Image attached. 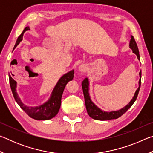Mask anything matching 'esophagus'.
I'll return each mask as SVG.
<instances>
[{
    "mask_svg": "<svg viewBox=\"0 0 153 153\" xmlns=\"http://www.w3.org/2000/svg\"><path fill=\"white\" fill-rule=\"evenodd\" d=\"M78 69H79V71L84 72L86 70V65L82 64V65H79Z\"/></svg>",
    "mask_w": 153,
    "mask_h": 153,
    "instance_id": "1",
    "label": "esophagus"
}]
</instances>
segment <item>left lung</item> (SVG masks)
<instances>
[{"instance_id":"1","label":"left lung","mask_w":153,"mask_h":153,"mask_svg":"<svg viewBox=\"0 0 153 153\" xmlns=\"http://www.w3.org/2000/svg\"><path fill=\"white\" fill-rule=\"evenodd\" d=\"M129 48L132 50L133 53H135L137 55V57L139 61H140V57L139 51L138 48V46L134 39V36H131V40L129 41ZM141 71H140V79H139V87L136 90V91L134 94V97L131 101L129 102L128 105H127L126 107L121 108L120 110L115 111H111V112H106V111H102L99 108L97 107L92 101L90 99V94H89V81L88 79L85 78L83 82H82V86L83 89V93H84V100H85V104H86V107L88 114L90 117L97 120H101V121H105V120H114V119H117L121 115H123L127 111H128L129 108H130L132 105L136 101L137 97H138V92L140 88L141 85Z\"/></svg>"}]
</instances>
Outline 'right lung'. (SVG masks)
<instances>
[{
	"label": "right lung",
	"mask_w": 153,
	"mask_h": 153,
	"mask_svg": "<svg viewBox=\"0 0 153 153\" xmlns=\"http://www.w3.org/2000/svg\"><path fill=\"white\" fill-rule=\"evenodd\" d=\"M27 30H30L29 27H25L21 35L18 37L13 49L16 48V46L22 40L23 35ZM74 76V70H71L68 73L64 74L56 83L48 101L38 107H28L22 102L16 91L17 82L12 78L11 76H9V83L15 101L30 117L36 120H48L55 117L58 113L61 107V97L63 90L67 83L73 79Z\"/></svg>",
	"instance_id": "right-lung-1"
}]
</instances>
